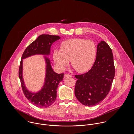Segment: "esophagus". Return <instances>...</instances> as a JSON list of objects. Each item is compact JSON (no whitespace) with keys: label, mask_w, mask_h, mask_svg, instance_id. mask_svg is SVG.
<instances>
[{"label":"esophagus","mask_w":134,"mask_h":134,"mask_svg":"<svg viewBox=\"0 0 134 134\" xmlns=\"http://www.w3.org/2000/svg\"><path fill=\"white\" fill-rule=\"evenodd\" d=\"M64 76H65V77L67 78V77H72V75H70V74H65L64 75Z\"/></svg>","instance_id":"obj_1"}]
</instances>
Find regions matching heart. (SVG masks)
<instances>
[{
	"mask_svg": "<svg viewBox=\"0 0 134 134\" xmlns=\"http://www.w3.org/2000/svg\"><path fill=\"white\" fill-rule=\"evenodd\" d=\"M96 57V47L90 40L75 38L63 42L60 49L53 52V58L58 68L64 70L69 63L77 71L83 73L88 70L93 65Z\"/></svg>",
	"mask_w": 134,
	"mask_h": 134,
	"instance_id": "1",
	"label": "heart"
}]
</instances>
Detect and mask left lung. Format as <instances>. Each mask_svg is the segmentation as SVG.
<instances>
[{"instance_id":"1","label":"left lung","mask_w":134,"mask_h":134,"mask_svg":"<svg viewBox=\"0 0 134 134\" xmlns=\"http://www.w3.org/2000/svg\"><path fill=\"white\" fill-rule=\"evenodd\" d=\"M115 74L112 51L105 41H100L97 45L96 57L92 68L83 74L75 75L77 99L87 106L98 104L108 94Z\"/></svg>"}]
</instances>
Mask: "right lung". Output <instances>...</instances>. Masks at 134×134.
<instances>
[{
	"label": "right lung",
	"mask_w": 134,
	"mask_h": 134,
	"mask_svg": "<svg viewBox=\"0 0 134 134\" xmlns=\"http://www.w3.org/2000/svg\"><path fill=\"white\" fill-rule=\"evenodd\" d=\"M61 38L57 36L42 35L31 43L24 51L19 65V79L23 91L26 97L32 104L39 108H47L51 106L57 97L58 86L63 80L64 74H58L54 72L49 58L53 44ZM43 55L46 62V76L44 82L41 90L37 93L29 91L25 85L23 78V59L32 55Z\"/></svg>",
	"instance_id": "add662e5"
}]
</instances>
